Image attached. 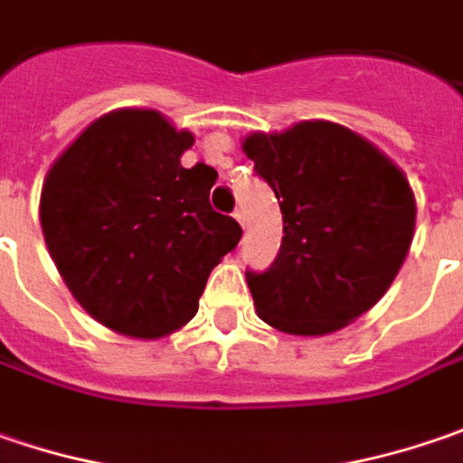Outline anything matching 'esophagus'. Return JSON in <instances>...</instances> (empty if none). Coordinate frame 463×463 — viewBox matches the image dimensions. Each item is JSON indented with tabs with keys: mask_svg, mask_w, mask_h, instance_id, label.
Instances as JSON below:
<instances>
[{
	"mask_svg": "<svg viewBox=\"0 0 463 463\" xmlns=\"http://www.w3.org/2000/svg\"><path fill=\"white\" fill-rule=\"evenodd\" d=\"M232 217H235V220L241 222V228H246V214H243V212L235 210V214H232Z\"/></svg>",
	"mask_w": 463,
	"mask_h": 463,
	"instance_id": "esophagus-1",
	"label": "esophagus"
}]
</instances>
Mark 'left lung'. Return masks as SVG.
<instances>
[{"label": "left lung", "instance_id": "left-lung-1", "mask_svg": "<svg viewBox=\"0 0 463 463\" xmlns=\"http://www.w3.org/2000/svg\"><path fill=\"white\" fill-rule=\"evenodd\" d=\"M243 152L282 212L277 259L269 269L246 271L259 318L318 336L371 311L412 246L417 207L404 173L332 121L256 131Z\"/></svg>", "mask_w": 463, "mask_h": 463}]
</instances>
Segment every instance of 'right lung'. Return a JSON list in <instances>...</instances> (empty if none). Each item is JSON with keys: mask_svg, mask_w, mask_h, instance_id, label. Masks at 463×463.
Returning <instances> with one entry per match:
<instances>
[{"mask_svg": "<svg viewBox=\"0 0 463 463\" xmlns=\"http://www.w3.org/2000/svg\"><path fill=\"white\" fill-rule=\"evenodd\" d=\"M192 131L147 109L92 121L51 165L41 228L74 300L113 332L157 339L199 308L210 271L241 241L212 210L217 171L181 165Z\"/></svg>", "mask_w": 463, "mask_h": 463, "instance_id": "right-lung-1", "label": "right lung"}]
</instances>
